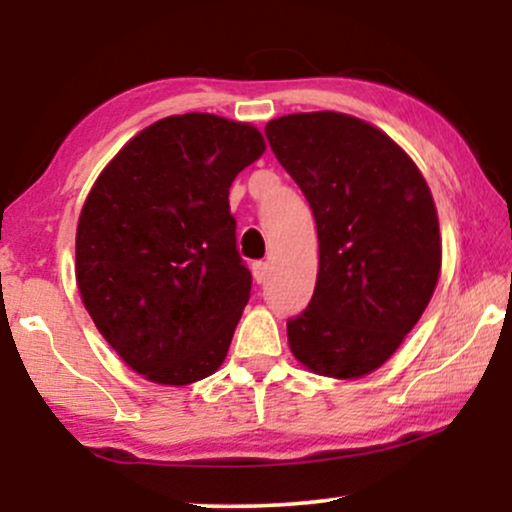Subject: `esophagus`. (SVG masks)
I'll return each mask as SVG.
<instances>
[{
  "label": "esophagus",
  "mask_w": 512,
  "mask_h": 512,
  "mask_svg": "<svg viewBox=\"0 0 512 512\" xmlns=\"http://www.w3.org/2000/svg\"><path fill=\"white\" fill-rule=\"evenodd\" d=\"M251 272H254V279L258 284H265L270 277V265L265 261H256L254 265H251Z\"/></svg>",
  "instance_id": "1"
}]
</instances>
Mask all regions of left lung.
Returning a JSON list of instances; mask_svg holds the SVG:
<instances>
[{"instance_id":"1","label":"left lung","mask_w":512,"mask_h":512,"mask_svg":"<svg viewBox=\"0 0 512 512\" xmlns=\"http://www.w3.org/2000/svg\"><path fill=\"white\" fill-rule=\"evenodd\" d=\"M279 165L317 221L310 305L286 321L289 347L314 373L352 380L401 347L440 272L431 191L401 146L361 118L312 111L265 125Z\"/></svg>"}]
</instances>
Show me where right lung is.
<instances>
[{
    "instance_id": "obj_1",
    "label": "right lung",
    "mask_w": 512,
    "mask_h": 512,
    "mask_svg": "<svg viewBox=\"0 0 512 512\" xmlns=\"http://www.w3.org/2000/svg\"><path fill=\"white\" fill-rule=\"evenodd\" d=\"M263 151L249 123L167 116L132 137L88 193L76 284L102 338L146 380L191 384L226 359L251 293L228 191Z\"/></svg>"
}]
</instances>
